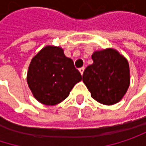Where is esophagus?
<instances>
[{"mask_svg": "<svg viewBox=\"0 0 146 146\" xmlns=\"http://www.w3.org/2000/svg\"><path fill=\"white\" fill-rule=\"evenodd\" d=\"M84 67H82V68H79V72L81 74H83L84 73Z\"/></svg>", "mask_w": 146, "mask_h": 146, "instance_id": "34e87169", "label": "esophagus"}]
</instances>
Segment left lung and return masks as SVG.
<instances>
[{"instance_id": "left-lung-1", "label": "left lung", "mask_w": 146, "mask_h": 146, "mask_svg": "<svg viewBox=\"0 0 146 146\" xmlns=\"http://www.w3.org/2000/svg\"><path fill=\"white\" fill-rule=\"evenodd\" d=\"M91 57L93 63L83 74V81L91 97L104 105L120 102L130 84L127 59L111 48L95 51Z\"/></svg>"}]
</instances>
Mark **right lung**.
<instances>
[{
    "label": "right lung",
    "instance_id": "obj_1",
    "mask_svg": "<svg viewBox=\"0 0 146 146\" xmlns=\"http://www.w3.org/2000/svg\"><path fill=\"white\" fill-rule=\"evenodd\" d=\"M82 76L61 47L47 45L33 57L27 82L35 98L46 106L64 101Z\"/></svg>",
    "mask_w": 146,
    "mask_h": 146
}]
</instances>
